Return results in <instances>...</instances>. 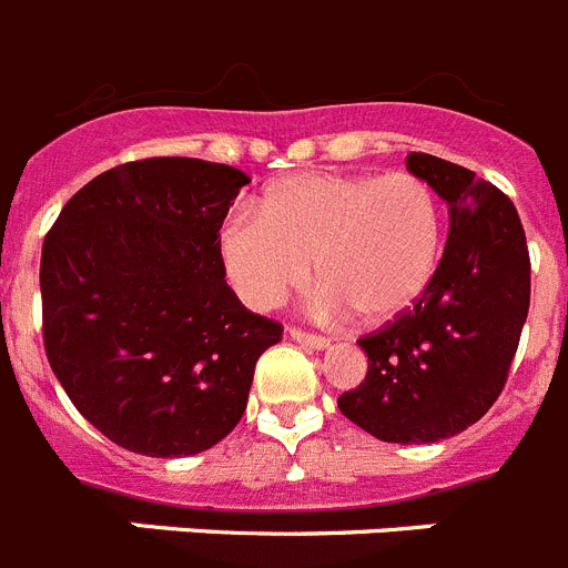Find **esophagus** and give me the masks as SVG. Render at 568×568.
Segmentation results:
<instances>
[{"mask_svg": "<svg viewBox=\"0 0 568 568\" xmlns=\"http://www.w3.org/2000/svg\"><path fill=\"white\" fill-rule=\"evenodd\" d=\"M291 339L300 345H305V348H314V352H323V348H328V345H332V339L317 337V334H308V332H300V328H294V332H291Z\"/></svg>", "mask_w": 568, "mask_h": 568, "instance_id": "esophagus-1", "label": "esophagus"}]
</instances>
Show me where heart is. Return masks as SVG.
Instances as JSON below:
<instances>
[{"instance_id": "b5f03b06", "label": "heart", "mask_w": 568, "mask_h": 568, "mask_svg": "<svg viewBox=\"0 0 568 568\" xmlns=\"http://www.w3.org/2000/svg\"><path fill=\"white\" fill-rule=\"evenodd\" d=\"M443 256V209L414 174H297L277 182L260 211L236 209L220 229V260L236 297L254 312L277 308L308 283H323L317 317L357 314L386 325L432 288Z\"/></svg>"}]
</instances>
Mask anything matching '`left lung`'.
Returning <instances> with one entry per match:
<instances>
[{"mask_svg": "<svg viewBox=\"0 0 568 568\" xmlns=\"http://www.w3.org/2000/svg\"><path fill=\"white\" fill-rule=\"evenodd\" d=\"M448 205V240L432 288L412 312L359 339L368 374L339 412L386 443H437L489 412L529 314V248L515 205L475 171L408 154Z\"/></svg>", "mask_w": 568, "mask_h": 568, "instance_id": "obj_1", "label": "left lung"}]
</instances>
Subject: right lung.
<instances>
[{
  "label": "right lung",
  "mask_w": 568,
  "mask_h": 568,
  "mask_svg": "<svg viewBox=\"0 0 568 568\" xmlns=\"http://www.w3.org/2000/svg\"><path fill=\"white\" fill-rule=\"evenodd\" d=\"M194 156L125 162L68 200L42 245L45 352L77 412L145 457H189L240 423L283 325L225 283L220 229L248 185Z\"/></svg>",
  "instance_id": "obj_1"
}]
</instances>
